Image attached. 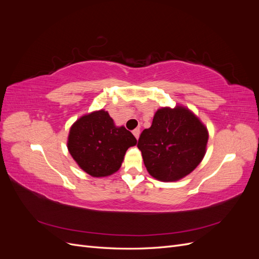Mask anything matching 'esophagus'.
I'll list each match as a JSON object with an SVG mask.
<instances>
[{"label":"esophagus","instance_id":"obj_1","mask_svg":"<svg viewBox=\"0 0 259 259\" xmlns=\"http://www.w3.org/2000/svg\"><path fill=\"white\" fill-rule=\"evenodd\" d=\"M133 134H134V136L138 139V137H139V135H140V131H139V128H136V130L133 131Z\"/></svg>","mask_w":259,"mask_h":259}]
</instances>
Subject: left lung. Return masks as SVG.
<instances>
[{
    "label": "left lung",
    "mask_w": 259,
    "mask_h": 259,
    "mask_svg": "<svg viewBox=\"0 0 259 259\" xmlns=\"http://www.w3.org/2000/svg\"><path fill=\"white\" fill-rule=\"evenodd\" d=\"M208 131L190 109L176 105L156 110L151 126L138 140L145 166L153 178L177 182L189 175L203 160Z\"/></svg>",
    "instance_id": "8db88e82"
}]
</instances>
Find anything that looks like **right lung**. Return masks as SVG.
<instances>
[{"label": "right lung", "mask_w": 259, "mask_h": 259, "mask_svg": "<svg viewBox=\"0 0 259 259\" xmlns=\"http://www.w3.org/2000/svg\"><path fill=\"white\" fill-rule=\"evenodd\" d=\"M137 140L124 126H116L104 109L77 119L70 127L67 147L73 160L93 177H107L119 170L124 155Z\"/></svg>", "instance_id": "add662e5"}]
</instances>
